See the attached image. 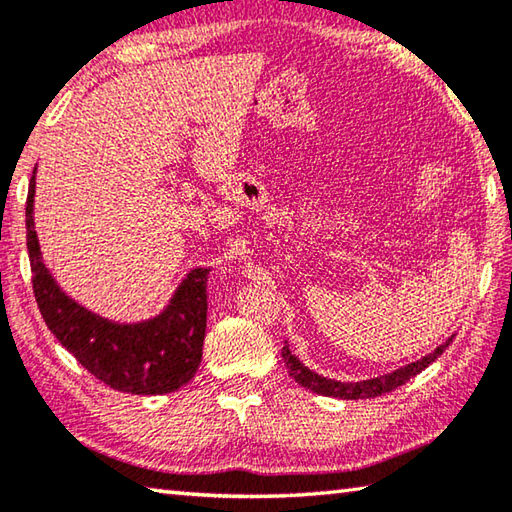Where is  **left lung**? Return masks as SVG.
Listing matches in <instances>:
<instances>
[{"label":"left lung","instance_id":"1","mask_svg":"<svg viewBox=\"0 0 512 512\" xmlns=\"http://www.w3.org/2000/svg\"><path fill=\"white\" fill-rule=\"evenodd\" d=\"M456 334L449 336V339L438 345L436 350L429 352L427 357H422L418 361L409 363V366L404 368H397L393 372H388V375H381V377H372V379H363V381H336V379H327L323 375H318V372L309 370L305 363H302L296 354L289 350V345L284 343L282 348V359L287 363V370L289 375L298 381L300 386L309 388L311 393H318V395H325V397H339V400H368V397H379L384 393H391L395 391L397 386H402L409 381L411 377L418 375L427 366H431L433 361H436L440 354H443L449 343H452Z\"/></svg>","mask_w":512,"mask_h":512}]
</instances>
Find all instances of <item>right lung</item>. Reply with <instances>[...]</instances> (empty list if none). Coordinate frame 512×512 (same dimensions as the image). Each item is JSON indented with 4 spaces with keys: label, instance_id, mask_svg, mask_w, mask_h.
<instances>
[{
    "label": "right lung",
    "instance_id": "obj_1",
    "mask_svg": "<svg viewBox=\"0 0 512 512\" xmlns=\"http://www.w3.org/2000/svg\"><path fill=\"white\" fill-rule=\"evenodd\" d=\"M36 171L27 196V248L40 314L51 334L103 384L131 395L178 391L196 375L207 325V273L194 268L173 291L169 305L142 323H115L94 314L58 287L40 253L33 221Z\"/></svg>",
    "mask_w": 512,
    "mask_h": 512
}]
</instances>
